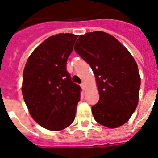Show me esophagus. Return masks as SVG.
Wrapping results in <instances>:
<instances>
[{
  "label": "esophagus",
  "instance_id": "34e87169",
  "mask_svg": "<svg viewBox=\"0 0 158 158\" xmlns=\"http://www.w3.org/2000/svg\"><path fill=\"white\" fill-rule=\"evenodd\" d=\"M80 87H82V89L83 90H85V83H82L81 84H80Z\"/></svg>",
  "mask_w": 158,
  "mask_h": 158
}]
</instances>
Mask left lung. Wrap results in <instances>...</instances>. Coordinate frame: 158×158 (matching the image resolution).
<instances>
[{"label": "left lung", "mask_w": 158, "mask_h": 158, "mask_svg": "<svg viewBox=\"0 0 158 158\" xmlns=\"http://www.w3.org/2000/svg\"><path fill=\"white\" fill-rule=\"evenodd\" d=\"M75 50L91 66L99 99L91 107L95 120L108 128L126 123L136 110L140 78L136 61L117 39L102 31L80 35Z\"/></svg>", "instance_id": "obj_1"}]
</instances>
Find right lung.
Masks as SVG:
<instances>
[{
	"instance_id": "1",
	"label": "right lung",
	"mask_w": 158,
	"mask_h": 158,
	"mask_svg": "<svg viewBox=\"0 0 158 158\" xmlns=\"http://www.w3.org/2000/svg\"><path fill=\"white\" fill-rule=\"evenodd\" d=\"M78 36H51L33 51L23 71L22 95L29 112L43 128L59 131L75 120L81 87L71 81L67 62Z\"/></svg>"
}]
</instances>
